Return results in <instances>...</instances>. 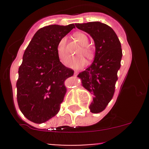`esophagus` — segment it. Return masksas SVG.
<instances>
[{
  "label": "esophagus",
  "mask_w": 149,
  "mask_h": 149,
  "mask_svg": "<svg viewBox=\"0 0 149 149\" xmlns=\"http://www.w3.org/2000/svg\"><path fill=\"white\" fill-rule=\"evenodd\" d=\"M78 72L77 71H74V76H77Z\"/></svg>",
  "instance_id": "esophagus-1"
}]
</instances>
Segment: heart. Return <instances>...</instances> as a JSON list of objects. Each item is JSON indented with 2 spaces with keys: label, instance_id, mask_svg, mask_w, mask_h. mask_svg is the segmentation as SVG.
I'll return each mask as SVG.
<instances>
[{
  "label": "heart",
  "instance_id": "1",
  "mask_svg": "<svg viewBox=\"0 0 149 149\" xmlns=\"http://www.w3.org/2000/svg\"><path fill=\"white\" fill-rule=\"evenodd\" d=\"M73 37L79 42L81 47L76 52L77 55H84L86 58H90L92 55V51L88 47V39L85 34L82 32H76L73 34ZM66 38L63 37L58 42L57 45L56 51L57 55L60 61L62 63H65L68 58L67 52H66ZM85 64V60L82 56H78L76 58H71L66 63V65L72 68L78 69L83 67Z\"/></svg>",
  "mask_w": 149,
  "mask_h": 149
}]
</instances>
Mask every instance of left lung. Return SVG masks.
Instances as JSON below:
<instances>
[{
  "mask_svg": "<svg viewBox=\"0 0 149 149\" xmlns=\"http://www.w3.org/2000/svg\"><path fill=\"white\" fill-rule=\"evenodd\" d=\"M79 29L90 34L95 45V56L91 65L78 77L82 86L94 95L89 105L92 113L102 112L111 101L118 81V71L123 56L121 44L113 29L105 24L92 22L75 24Z\"/></svg>",
  "mask_w": 149,
  "mask_h": 149,
  "instance_id": "left-lung-1",
  "label": "left lung"
}]
</instances>
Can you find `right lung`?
Masks as SVG:
<instances>
[{
    "label": "right lung",
    "instance_id": "1",
    "mask_svg": "<svg viewBox=\"0 0 149 149\" xmlns=\"http://www.w3.org/2000/svg\"><path fill=\"white\" fill-rule=\"evenodd\" d=\"M73 28V24L41 28L25 49L16 82L17 102L21 112L33 123H45L59 112L67 90L64 82L74 71L60 61L56 48Z\"/></svg>",
    "mask_w": 149,
    "mask_h": 149
}]
</instances>
